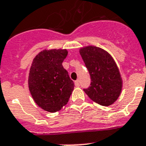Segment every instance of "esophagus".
Segmentation results:
<instances>
[{
	"label": "esophagus",
	"instance_id": "obj_1",
	"mask_svg": "<svg viewBox=\"0 0 146 146\" xmlns=\"http://www.w3.org/2000/svg\"><path fill=\"white\" fill-rule=\"evenodd\" d=\"M75 85H76V87H78L79 86H80V83H79V81L78 80H76V82H75Z\"/></svg>",
	"mask_w": 146,
	"mask_h": 146
}]
</instances>
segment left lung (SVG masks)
<instances>
[{
    "label": "left lung",
    "mask_w": 146,
    "mask_h": 146,
    "mask_svg": "<svg viewBox=\"0 0 146 146\" xmlns=\"http://www.w3.org/2000/svg\"><path fill=\"white\" fill-rule=\"evenodd\" d=\"M79 53L91 78L90 87L84 91L101 106L115 103L122 91L123 80L113 57L106 50L93 45L81 48Z\"/></svg>",
    "instance_id": "8db88e82"
}]
</instances>
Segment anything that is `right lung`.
<instances>
[{"label": "right lung", "mask_w": 146, "mask_h": 146, "mask_svg": "<svg viewBox=\"0 0 146 146\" xmlns=\"http://www.w3.org/2000/svg\"><path fill=\"white\" fill-rule=\"evenodd\" d=\"M68 54L67 49H45L32 61L29 89L35 103L45 111H59L68 104L74 89V83L62 66Z\"/></svg>", "instance_id": "right-lung-1"}]
</instances>
